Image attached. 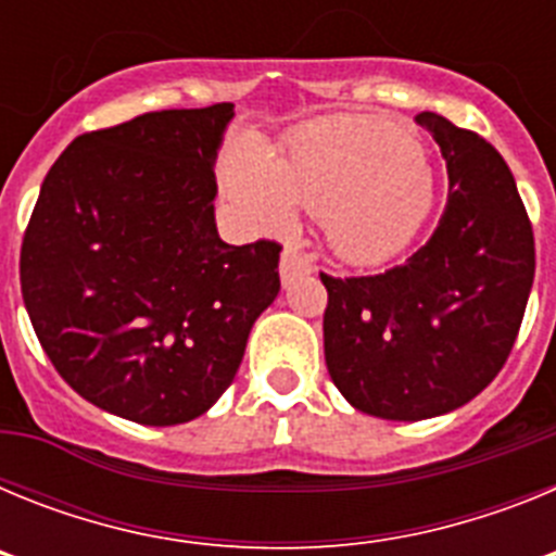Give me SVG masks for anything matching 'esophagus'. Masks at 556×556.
Segmentation results:
<instances>
[{"instance_id":"1","label":"esophagus","mask_w":556,"mask_h":556,"mask_svg":"<svg viewBox=\"0 0 556 556\" xmlns=\"http://www.w3.org/2000/svg\"><path fill=\"white\" fill-rule=\"evenodd\" d=\"M281 281L283 283H292L298 275H306L312 273V264H308V258L303 253H298V248H287L281 253Z\"/></svg>"}]
</instances>
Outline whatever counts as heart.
<instances>
[{
    "instance_id": "b5f03b06",
    "label": "heart",
    "mask_w": 556,
    "mask_h": 556,
    "mask_svg": "<svg viewBox=\"0 0 556 556\" xmlns=\"http://www.w3.org/2000/svg\"><path fill=\"white\" fill-rule=\"evenodd\" d=\"M225 191L250 223L275 233L292 228L294 205L312 211L333 253L353 264L401 253L434 208L417 141L370 116L303 127L281 161L248 141L225 169Z\"/></svg>"
}]
</instances>
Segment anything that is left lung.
Returning <instances> with one entry per match:
<instances>
[{"mask_svg": "<svg viewBox=\"0 0 556 556\" xmlns=\"http://www.w3.org/2000/svg\"><path fill=\"white\" fill-rule=\"evenodd\" d=\"M448 166V203L429 242L365 278L320 275L326 365L353 409L426 420L498 376L534 281V236L507 161L440 113H417Z\"/></svg>", "mask_w": 556, "mask_h": 556, "instance_id": "obj_1", "label": "left lung"}]
</instances>
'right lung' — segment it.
<instances>
[{"mask_svg": "<svg viewBox=\"0 0 556 556\" xmlns=\"http://www.w3.org/2000/svg\"><path fill=\"white\" fill-rule=\"evenodd\" d=\"M230 119L219 102L77 136L24 233V306L49 362L132 424L205 415L281 289L278 244L217 233L214 161Z\"/></svg>", "mask_w": 556, "mask_h": 556, "instance_id": "right-lung-1", "label": "right lung"}]
</instances>
